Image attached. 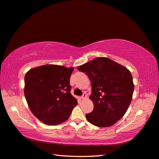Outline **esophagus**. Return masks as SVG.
<instances>
[{"label": "esophagus", "mask_w": 159, "mask_h": 159, "mask_svg": "<svg viewBox=\"0 0 159 159\" xmlns=\"http://www.w3.org/2000/svg\"><path fill=\"white\" fill-rule=\"evenodd\" d=\"M86 98H87V94H86V93H84L82 96L81 97V98H82V99H86Z\"/></svg>", "instance_id": "esophagus-1"}]
</instances>
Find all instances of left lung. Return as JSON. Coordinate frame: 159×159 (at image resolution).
I'll return each mask as SVG.
<instances>
[{"instance_id":"left-lung-1","label":"left lung","mask_w":159,"mask_h":159,"mask_svg":"<svg viewBox=\"0 0 159 159\" xmlns=\"http://www.w3.org/2000/svg\"><path fill=\"white\" fill-rule=\"evenodd\" d=\"M91 82L90 100L94 109L87 120L98 127H108L120 120L130 104L134 90L130 70L108 58H96L80 66Z\"/></svg>"}]
</instances>
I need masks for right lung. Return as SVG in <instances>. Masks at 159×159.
I'll list each match as a JSON object with an SVG mask.
<instances>
[{"mask_svg":"<svg viewBox=\"0 0 159 159\" xmlns=\"http://www.w3.org/2000/svg\"><path fill=\"white\" fill-rule=\"evenodd\" d=\"M73 67L45 65L30 69L24 77V95L31 112L48 125L67 120L77 99L70 93Z\"/></svg>","mask_w":159,"mask_h":159,"instance_id":"add662e5","label":"right lung"}]
</instances>
